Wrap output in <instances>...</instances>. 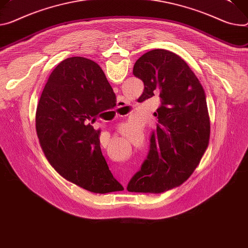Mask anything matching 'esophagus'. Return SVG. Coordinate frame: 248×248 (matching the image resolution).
Wrapping results in <instances>:
<instances>
[{
    "mask_svg": "<svg viewBox=\"0 0 248 248\" xmlns=\"http://www.w3.org/2000/svg\"><path fill=\"white\" fill-rule=\"evenodd\" d=\"M118 104H119V105H121V104H122V101H119V102H118Z\"/></svg>",
    "mask_w": 248,
    "mask_h": 248,
    "instance_id": "esophagus-1",
    "label": "esophagus"
}]
</instances>
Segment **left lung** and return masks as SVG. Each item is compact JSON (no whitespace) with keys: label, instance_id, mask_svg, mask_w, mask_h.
<instances>
[{"label":"left lung","instance_id":"obj_1","mask_svg":"<svg viewBox=\"0 0 248 248\" xmlns=\"http://www.w3.org/2000/svg\"><path fill=\"white\" fill-rule=\"evenodd\" d=\"M133 75L144 84L139 101L160 98L154 116L158 124L141 168L127 191L159 194L184 183L204 155L210 140L206 95L188 64L177 54L154 49L133 66Z\"/></svg>","mask_w":248,"mask_h":248}]
</instances>
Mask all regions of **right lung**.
Instances as JSON below:
<instances>
[{
    "instance_id": "right-lung-1",
    "label": "right lung",
    "mask_w": 248,
    "mask_h": 248,
    "mask_svg": "<svg viewBox=\"0 0 248 248\" xmlns=\"http://www.w3.org/2000/svg\"><path fill=\"white\" fill-rule=\"evenodd\" d=\"M116 106V95L101 67L70 57L51 72L40 96L35 126L49 163L66 180L90 192L123 191L103 156L92 124Z\"/></svg>"
}]
</instances>
